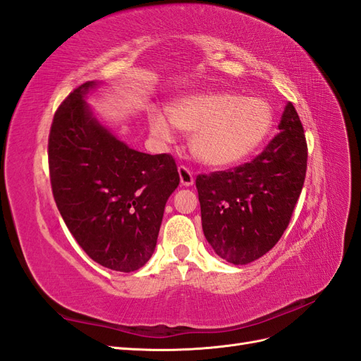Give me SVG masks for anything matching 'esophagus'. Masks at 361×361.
<instances>
[{"instance_id":"esophagus-1","label":"esophagus","mask_w":361,"mask_h":361,"mask_svg":"<svg viewBox=\"0 0 361 361\" xmlns=\"http://www.w3.org/2000/svg\"><path fill=\"white\" fill-rule=\"evenodd\" d=\"M178 171H179L180 183L183 185V187H191V185L194 183V174H192V171L188 167H185V166H179Z\"/></svg>"}]
</instances>
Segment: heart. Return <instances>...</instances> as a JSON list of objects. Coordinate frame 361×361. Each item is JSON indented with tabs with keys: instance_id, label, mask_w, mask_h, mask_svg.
Here are the masks:
<instances>
[{
	"instance_id": "obj_1",
	"label": "heart",
	"mask_w": 361,
	"mask_h": 361,
	"mask_svg": "<svg viewBox=\"0 0 361 361\" xmlns=\"http://www.w3.org/2000/svg\"><path fill=\"white\" fill-rule=\"evenodd\" d=\"M150 133L161 141L173 138V129L192 134L194 155L214 167L233 166L253 155L269 137L274 110L264 97L233 93L185 96L173 102L169 116L152 111Z\"/></svg>"
}]
</instances>
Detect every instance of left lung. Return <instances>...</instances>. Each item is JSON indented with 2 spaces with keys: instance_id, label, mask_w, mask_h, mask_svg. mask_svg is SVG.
<instances>
[{
  "instance_id": "obj_1",
  "label": "left lung",
  "mask_w": 361,
  "mask_h": 361,
  "mask_svg": "<svg viewBox=\"0 0 361 361\" xmlns=\"http://www.w3.org/2000/svg\"><path fill=\"white\" fill-rule=\"evenodd\" d=\"M279 129L251 162L195 179L203 233L215 253L233 265L250 264L279 243L302 190L307 143L292 102Z\"/></svg>"
}]
</instances>
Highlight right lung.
<instances>
[{"instance_id":"obj_1","label":"right lung","mask_w":361,"mask_h":361,"mask_svg":"<svg viewBox=\"0 0 361 361\" xmlns=\"http://www.w3.org/2000/svg\"><path fill=\"white\" fill-rule=\"evenodd\" d=\"M81 84L54 114L48 140L54 200L76 243L120 272L143 267L157 247L164 207L179 185L170 154L129 149L93 117Z\"/></svg>"}]
</instances>
